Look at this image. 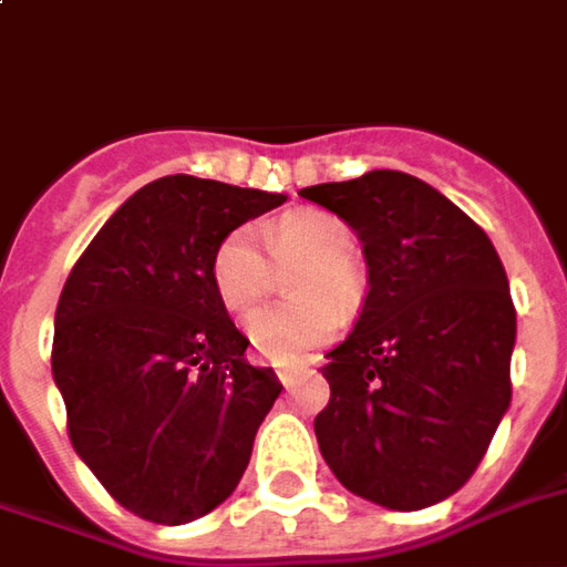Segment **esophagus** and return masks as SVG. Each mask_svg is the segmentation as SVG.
I'll use <instances>...</instances> for the list:
<instances>
[{
	"label": "esophagus",
	"instance_id": "1",
	"mask_svg": "<svg viewBox=\"0 0 567 567\" xmlns=\"http://www.w3.org/2000/svg\"><path fill=\"white\" fill-rule=\"evenodd\" d=\"M276 375H279V381H282L285 388H291L297 379V367H285V363H279V367H276Z\"/></svg>",
	"mask_w": 567,
	"mask_h": 567
}]
</instances>
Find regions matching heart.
<instances>
[{
	"label": "heart",
	"mask_w": 567,
	"mask_h": 567,
	"mask_svg": "<svg viewBox=\"0 0 567 567\" xmlns=\"http://www.w3.org/2000/svg\"><path fill=\"white\" fill-rule=\"evenodd\" d=\"M265 246H260V240ZM354 234L346 221L324 209H297L264 225L261 234L249 225L228 230L213 249L209 279L213 291L230 312L249 309L270 288L272 264L303 258L288 279L295 300L251 309L243 330L251 348L267 360L291 363L339 327V309L358 306L363 276L351 258ZM268 255H262V249Z\"/></svg>",
	"instance_id": "heart-1"
}]
</instances>
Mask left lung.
<instances>
[{
  "label": "left lung",
  "instance_id": "8db88e82",
  "mask_svg": "<svg viewBox=\"0 0 567 567\" xmlns=\"http://www.w3.org/2000/svg\"><path fill=\"white\" fill-rule=\"evenodd\" d=\"M300 195L354 228L369 270L358 324L321 369V456L346 489L390 511L454 496L511 405L517 312L493 243L402 171Z\"/></svg>",
  "mask_w": 567,
  "mask_h": 567
}]
</instances>
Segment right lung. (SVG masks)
Instances as JSON below:
<instances>
[{"label": "right lung", "mask_w": 567, "mask_h": 567, "mask_svg": "<svg viewBox=\"0 0 567 567\" xmlns=\"http://www.w3.org/2000/svg\"><path fill=\"white\" fill-rule=\"evenodd\" d=\"M285 195L174 174L92 237L56 306L53 381L74 451L141 519L179 526L237 489L282 384L213 291L228 230Z\"/></svg>", "instance_id": "add662e5"}]
</instances>
